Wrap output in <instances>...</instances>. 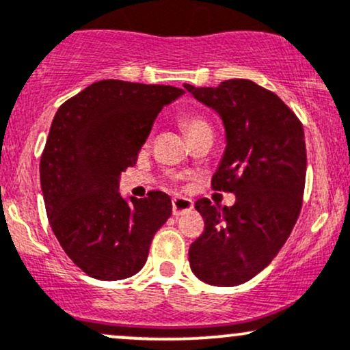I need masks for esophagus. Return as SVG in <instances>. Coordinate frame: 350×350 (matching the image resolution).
Returning a JSON list of instances; mask_svg holds the SVG:
<instances>
[{
  "instance_id": "1",
  "label": "esophagus",
  "mask_w": 350,
  "mask_h": 350,
  "mask_svg": "<svg viewBox=\"0 0 350 350\" xmlns=\"http://www.w3.org/2000/svg\"><path fill=\"white\" fill-rule=\"evenodd\" d=\"M194 208V202L187 198H174L172 199V215H183Z\"/></svg>"
}]
</instances>
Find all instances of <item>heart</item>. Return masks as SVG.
Segmentation results:
<instances>
[{"label": "heart", "instance_id": "heart-1", "mask_svg": "<svg viewBox=\"0 0 350 350\" xmlns=\"http://www.w3.org/2000/svg\"><path fill=\"white\" fill-rule=\"evenodd\" d=\"M179 124H180V128H183L184 133H186L187 138H189V136L199 133V131H202V130H206V128H208L206 120H204L200 115H196V113L183 115L179 118Z\"/></svg>", "mask_w": 350, "mask_h": 350}]
</instances>
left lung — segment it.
<instances>
[{"instance_id": "obj_1", "label": "left lung", "mask_w": 350, "mask_h": 350, "mask_svg": "<svg viewBox=\"0 0 350 350\" xmlns=\"http://www.w3.org/2000/svg\"><path fill=\"white\" fill-rule=\"evenodd\" d=\"M184 88L222 118L227 146L212 189L235 194L232 207L196 202L206 228L189 248V263L204 283L237 286L271 263L298 220L306 180L303 124L252 80Z\"/></svg>"}]
</instances>
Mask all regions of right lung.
I'll return each instance as SVG.
<instances>
[{
	"label": "right lung",
	"mask_w": 350,
	"mask_h": 350,
	"mask_svg": "<svg viewBox=\"0 0 350 350\" xmlns=\"http://www.w3.org/2000/svg\"><path fill=\"white\" fill-rule=\"evenodd\" d=\"M183 94L171 85L100 80L64 102L52 120L39 167L44 204L60 247L92 278L136 275L171 217L164 192L124 200L118 186L156 116Z\"/></svg>",
	"instance_id": "right-lung-1"
}]
</instances>
